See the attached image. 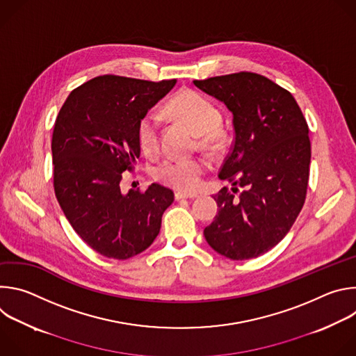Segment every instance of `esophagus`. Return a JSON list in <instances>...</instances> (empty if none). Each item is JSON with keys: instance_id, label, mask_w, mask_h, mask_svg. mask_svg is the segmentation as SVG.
<instances>
[{"instance_id": "esophagus-1", "label": "esophagus", "mask_w": 356, "mask_h": 356, "mask_svg": "<svg viewBox=\"0 0 356 356\" xmlns=\"http://www.w3.org/2000/svg\"><path fill=\"white\" fill-rule=\"evenodd\" d=\"M197 194L195 193H181V191H177L175 193V198L176 200H183V198H195Z\"/></svg>"}]
</instances>
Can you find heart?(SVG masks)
<instances>
[{"label": "heart", "instance_id": "obj_1", "mask_svg": "<svg viewBox=\"0 0 356 356\" xmlns=\"http://www.w3.org/2000/svg\"><path fill=\"white\" fill-rule=\"evenodd\" d=\"M168 113L183 122L195 135H207L211 139V132L217 129L221 121L220 111L207 98L198 92L183 90L177 92L166 107ZM138 140L143 152L154 154L159 146V117L154 113L145 115L138 125ZM207 163L202 159H175L169 158L159 163L154 176L156 180L179 190H194L198 187Z\"/></svg>", "mask_w": 356, "mask_h": 356}]
</instances>
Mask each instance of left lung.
Here are the masks:
<instances>
[{"label": "left lung", "instance_id": "1", "mask_svg": "<svg viewBox=\"0 0 356 356\" xmlns=\"http://www.w3.org/2000/svg\"><path fill=\"white\" fill-rule=\"evenodd\" d=\"M232 114L234 143L218 177L232 184L214 195L218 214L204 236L232 261L258 258L290 231L306 200L312 147L294 97L249 72L194 80ZM236 185L244 190L238 196Z\"/></svg>", "mask_w": 356, "mask_h": 356}]
</instances>
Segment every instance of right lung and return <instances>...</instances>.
<instances>
[{"label":"right lung","mask_w":356,"mask_h":356,"mask_svg":"<svg viewBox=\"0 0 356 356\" xmlns=\"http://www.w3.org/2000/svg\"><path fill=\"white\" fill-rule=\"evenodd\" d=\"M176 80L99 76L74 88L52 138L56 198L77 235L103 257L124 261L147 249L175 194L161 184L121 191L140 155L138 125Z\"/></svg>","instance_id":"add662e5"}]
</instances>
